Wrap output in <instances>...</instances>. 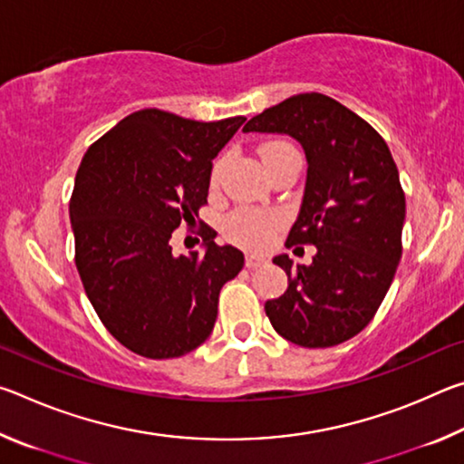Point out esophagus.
I'll list each match as a JSON object with an SVG mask.
<instances>
[{"mask_svg": "<svg viewBox=\"0 0 464 464\" xmlns=\"http://www.w3.org/2000/svg\"><path fill=\"white\" fill-rule=\"evenodd\" d=\"M266 262V257L264 256H257V254H247L246 256V266L249 270H256V268H260V266H264Z\"/></svg>", "mask_w": 464, "mask_h": 464, "instance_id": "1", "label": "esophagus"}]
</instances>
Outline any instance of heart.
Here are the masks:
<instances>
[{
    "label": "heart",
    "mask_w": 464,
    "mask_h": 464,
    "mask_svg": "<svg viewBox=\"0 0 464 464\" xmlns=\"http://www.w3.org/2000/svg\"><path fill=\"white\" fill-rule=\"evenodd\" d=\"M298 155L296 149L286 143V140H270L260 147V157L266 169L270 171L278 166L286 157ZM229 166V157H217L213 168H210L208 186L210 190L217 192L223 184V176ZM282 227V217L278 213H266V210L256 208H237L229 215L225 223V233L233 243L246 249H266L276 237L278 229Z\"/></svg>",
    "instance_id": "b5f03b06"
}]
</instances>
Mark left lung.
Listing matches in <instances>:
<instances>
[{"mask_svg": "<svg viewBox=\"0 0 464 464\" xmlns=\"http://www.w3.org/2000/svg\"><path fill=\"white\" fill-rule=\"evenodd\" d=\"M246 132H285L307 155L301 213L286 247L315 246L311 266L274 257L286 293L266 301L285 340L332 348L371 324L401 260L405 192L384 139L340 102L296 93L251 119Z\"/></svg>", "mask_w": 464, "mask_h": 464, "instance_id": "obj_1", "label": "left lung"}]
</instances>
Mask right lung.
I'll return each instance as SVG.
<instances>
[{
    "instance_id": "1",
    "label": "right lung",
    "mask_w": 464,
    "mask_h": 464,
    "mask_svg": "<svg viewBox=\"0 0 464 464\" xmlns=\"http://www.w3.org/2000/svg\"><path fill=\"white\" fill-rule=\"evenodd\" d=\"M246 122H198L145 108L129 114L83 155L69 200L75 266L92 307L114 340L139 356H184L207 340L218 293L243 254L217 246L176 256L171 233L207 204L217 153Z\"/></svg>"
}]
</instances>
